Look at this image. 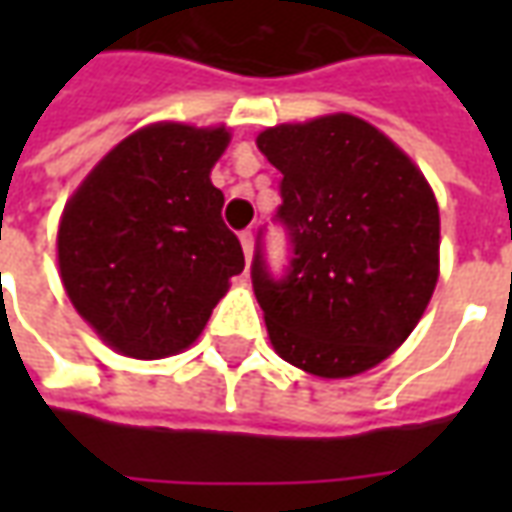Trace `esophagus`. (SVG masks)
I'll use <instances>...</instances> for the list:
<instances>
[{
	"mask_svg": "<svg viewBox=\"0 0 512 512\" xmlns=\"http://www.w3.org/2000/svg\"><path fill=\"white\" fill-rule=\"evenodd\" d=\"M241 249H244V257L246 260H252V252H255V235L249 233H241Z\"/></svg>",
	"mask_w": 512,
	"mask_h": 512,
	"instance_id": "1",
	"label": "esophagus"
}]
</instances>
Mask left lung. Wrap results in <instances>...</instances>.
Returning <instances> with one entry per match:
<instances>
[{
	"label": "left lung",
	"mask_w": 512,
	"mask_h": 512,
	"mask_svg": "<svg viewBox=\"0 0 512 512\" xmlns=\"http://www.w3.org/2000/svg\"><path fill=\"white\" fill-rule=\"evenodd\" d=\"M257 147L282 172L277 222L290 238L282 277L260 244L252 260L271 345L312 376H359L403 345L433 296L436 197L417 164L354 115L266 128Z\"/></svg>",
	"instance_id": "8db88e82"
}]
</instances>
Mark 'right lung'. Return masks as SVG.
Masks as SVG:
<instances>
[{"label": "right lung", "instance_id": "right-lung-1", "mask_svg": "<svg viewBox=\"0 0 512 512\" xmlns=\"http://www.w3.org/2000/svg\"><path fill=\"white\" fill-rule=\"evenodd\" d=\"M230 131L153 123L112 147L60 219L68 299L106 345L134 359L189 348L244 252L222 222L211 169Z\"/></svg>", "mask_w": 512, "mask_h": 512}]
</instances>
